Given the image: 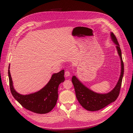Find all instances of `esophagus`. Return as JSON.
<instances>
[{
	"mask_svg": "<svg viewBox=\"0 0 133 133\" xmlns=\"http://www.w3.org/2000/svg\"><path fill=\"white\" fill-rule=\"evenodd\" d=\"M70 72L69 71L66 70L65 71V77H68V76H70Z\"/></svg>",
	"mask_w": 133,
	"mask_h": 133,
	"instance_id": "obj_1",
	"label": "esophagus"
}]
</instances>
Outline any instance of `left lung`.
Wrapping results in <instances>:
<instances>
[{
  "label": "left lung",
  "mask_w": 133,
  "mask_h": 133,
  "mask_svg": "<svg viewBox=\"0 0 133 133\" xmlns=\"http://www.w3.org/2000/svg\"><path fill=\"white\" fill-rule=\"evenodd\" d=\"M111 38L116 45V49L121 60V74L114 89L107 94H98L84 86L75 76H73L71 79L76 97L80 105L87 110L97 111L102 109L112 102H115L120 93L124 74V63L119 44L113 33H111Z\"/></svg>",
  "instance_id": "8db88e82"
}]
</instances>
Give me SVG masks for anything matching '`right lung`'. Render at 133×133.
Masks as SVG:
<instances>
[{"label":"right lung","mask_w":133,"mask_h":133,"mask_svg":"<svg viewBox=\"0 0 133 133\" xmlns=\"http://www.w3.org/2000/svg\"><path fill=\"white\" fill-rule=\"evenodd\" d=\"M9 68L10 65L8 68V76L10 91L13 97L22 107L38 114H46L53 109L57 104L58 98L59 85L65 80L64 70L53 74L49 82L41 90L24 95L18 93L14 89Z\"/></svg>","instance_id":"1"}]
</instances>
